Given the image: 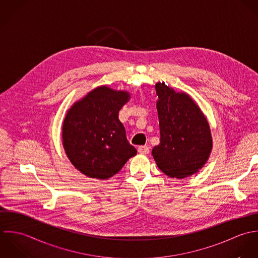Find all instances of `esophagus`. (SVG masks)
<instances>
[{"label":"esophagus","instance_id":"34e87169","mask_svg":"<svg viewBox=\"0 0 258 258\" xmlns=\"http://www.w3.org/2000/svg\"><path fill=\"white\" fill-rule=\"evenodd\" d=\"M138 151L142 155H148L150 153V148L147 146H141V147H139Z\"/></svg>","mask_w":258,"mask_h":258}]
</instances>
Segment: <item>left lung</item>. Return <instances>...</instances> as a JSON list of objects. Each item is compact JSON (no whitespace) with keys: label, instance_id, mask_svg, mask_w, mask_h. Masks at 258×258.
<instances>
[{"label":"left lung","instance_id":"left-lung-1","mask_svg":"<svg viewBox=\"0 0 258 258\" xmlns=\"http://www.w3.org/2000/svg\"><path fill=\"white\" fill-rule=\"evenodd\" d=\"M160 140L153 149L158 168L169 177L184 178L206 164L212 150L208 121L195 101L156 83Z\"/></svg>","mask_w":258,"mask_h":258}]
</instances>
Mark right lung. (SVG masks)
Listing matches in <instances>:
<instances>
[{
	"label": "right lung",
	"instance_id": "add662e5",
	"mask_svg": "<svg viewBox=\"0 0 258 258\" xmlns=\"http://www.w3.org/2000/svg\"><path fill=\"white\" fill-rule=\"evenodd\" d=\"M130 94L101 86L68 110L62 146L73 165L88 177L107 179L137 155L126 140L118 111Z\"/></svg>",
	"mask_w": 258,
	"mask_h": 258
}]
</instances>
